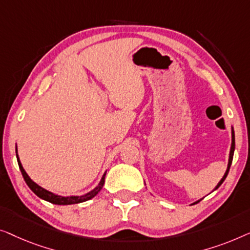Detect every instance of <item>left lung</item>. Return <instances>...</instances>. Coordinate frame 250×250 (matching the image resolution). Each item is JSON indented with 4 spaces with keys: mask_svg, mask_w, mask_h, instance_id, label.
<instances>
[{
    "mask_svg": "<svg viewBox=\"0 0 250 250\" xmlns=\"http://www.w3.org/2000/svg\"><path fill=\"white\" fill-rule=\"evenodd\" d=\"M234 146H235V143H234V130H233V128H232V144H231V149H230V156H229V163H228V168H227V172L226 173H224V175H223V178L221 179V181L219 182V184H217V186H216V188H219L221 185L223 184V181L226 180V178H227V175H228V173H229V170H230V167H231V163H232V159H233V153H234ZM215 188V189H216ZM202 200V199H200ZM200 200H198V202H200ZM198 202H196L195 204H197Z\"/></svg>",
    "mask_w": 250,
    "mask_h": 250,
    "instance_id": "obj_1",
    "label": "left lung"
}]
</instances>
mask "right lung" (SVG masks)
Wrapping results in <instances>:
<instances>
[{
	"label": "right lung",
	"instance_id": "obj_1",
	"mask_svg": "<svg viewBox=\"0 0 250 250\" xmlns=\"http://www.w3.org/2000/svg\"><path fill=\"white\" fill-rule=\"evenodd\" d=\"M17 152V149H16ZM17 160H18V164H19V168L21 171V173H22V177L24 179V181H26V184L28 185V187H29L31 190H33L35 194H36L40 198L46 200V202H50L52 204H55V205H71V204H78V203H83V202H86V200H89L93 198L94 196H96L98 194V191L101 190L102 188H103V185L105 182V174L104 173L103 178H102V180L100 182V185L97 186L96 188L94 189V190H91L88 194L83 195V196H71V197H62V196H58V195H54L52 194V192L45 190L44 188L40 187V186L35 184V182L31 180V179L28 177V174L26 173V171L23 170L22 165H21L20 161H19V157H18V154H17Z\"/></svg>",
	"mask_w": 250,
	"mask_h": 250
}]
</instances>
